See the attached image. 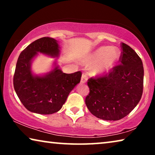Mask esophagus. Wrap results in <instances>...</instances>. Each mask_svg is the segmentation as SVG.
<instances>
[{"instance_id": "esophagus-1", "label": "esophagus", "mask_w": 155, "mask_h": 155, "mask_svg": "<svg viewBox=\"0 0 155 155\" xmlns=\"http://www.w3.org/2000/svg\"><path fill=\"white\" fill-rule=\"evenodd\" d=\"M87 80V78L85 75H82L81 78V82L82 83H86Z\"/></svg>"}]
</instances>
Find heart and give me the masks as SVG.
Instances as JSON below:
<instances>
[{
  "mask_svg": "<svg viewBox=\"0 0 155 155\" xmlns=\"http://www.w3.org/2000/svg\"><path fill=\"white\" fill-rule=\"evenodd\" d=\"M120 51L117 47L102 46L89 55L83 61L87 66H92L91 73L96 77H101L109 73L117 64Z\"/></svg>",
  "mask_w": 155,
  "mask_h": 155,
  "instance_id": "heart-1",
  "label": "heart"
}]
</instances>
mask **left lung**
<instances>
[{
  "mask_svg": "<svg viewBox=\"0 0 155 155\" xmlns=\"http://www.w3.org/2000/svg\"><path fill=\"white\" fill-rule=\"evenodd\" d=\"M120 65L108 76L88 80L90 94L85 99L89 111L105 120H118L128 115L140 100L144 68L136 52L122 43Z\"/></svg>",
  "mask_w": 155,
  "mask_h": 155,
  "instance_id": "obj_1",
  "label": "left lung"
}]
</instances>
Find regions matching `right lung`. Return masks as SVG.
Masks as SVG:
<instances>
[{"label":"right lung","mask_w":155,"mask_h":155,"mask_svg":"<svg viewBox=\"0 0 155 155\" xmlns=\"http://www.w3.org/2000/svg\"><path fill=\"white\" fill-rule=\"evenodd\" d=\"M39 54L58 58L61 54L58 41L51 37H43L22 51L16 64L14 89L28 111L39 114H54L62 108L70 92L80 83L82 73L80 71L63 73L56 61L48 73H34L31 63Z\"/></svg>","instance_id":"right-lung-1"}]
</instances>
